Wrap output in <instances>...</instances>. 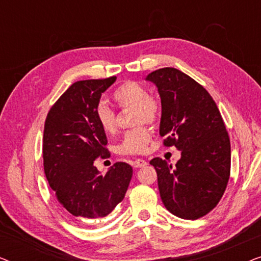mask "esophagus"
Listing matches in <instances>:
<instances>
[{
    "instance_id": "34e87169",
    "label": "esophagus",
    "mask_w": 261,
    "mask_h": 261,
    "mask_svg": "<svg viewBox=\"0 0 261 261\" xmlns=\"http://www.w3.org/2000/svg\"><path fill=\"white\" fill-rule=\"evenodd\" d=\"M146 164H147V163H146V160H144V159H135L134 163H133V166L137 167V169H138V167L145 166Z\"/></svg>"
}]
</instances>
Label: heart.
Instances as JSON below:
<instances>
[{
    "instance_id": "1",
    "label": "heart",
    "mask_w": 261,
    "mask_h": 261,
    "mask_svg": "<svg viewBox=\"0 0 261 261\" xmlns=\"http://www.w3.org/2000/svg\"><path fill=\"white\" fill-rule=\"evenodd\" d=\"M113 98L121 108H133V123H154L159 120L162 105L155 96L149 95L147 88L134 81H127L115 89ZM95 117L105 133H114L116 129V117L114 110L105 102H99L95 108ZM152 132L146 124H139L126 132L117 145L120 154H140L147 148Z\"/></svg>"
}]
</instances>
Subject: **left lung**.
I'll return each mask as SVG.
<instances>
[{"mask_svg":"<svg viewBox=\"0 0 261 261\" xmlns=\"http://www.w3.org/2000/svg\"><path fill=\"white\" fill-rule=\"evenodd\" d=\"M162 99L159 134L164 145L176 146V166L153 158L160 197L180 219L197 220L215 208L230 174V141L215 101L201 84L174 67L146 77Z\"/></svg>","mask_w":261,"mask_h":261,"instance_id":"8db88e82","label":"left lung"}]
</instances>
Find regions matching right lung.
Masks as SVG:
<instances>
[{
	"label": "right lung",
	"mask_w": 261,
	"mask_h": 261,
	"mask_svg": "<svg viewBox=\"0 0 261 261\" xmlns=\"http://www.w3.org/2000/svg\"><path fill=\"white\" fill-rule=\"evenodd\" d=\"M115 81L113 76L76 82L52 106L45 121L46 178L60 205L77 219H97L112 213L133 176L127 163H115L106 174L94 166L98 156H110L95 108Z\"/></svg>",
	"instance_id": "1"
}]
</instances>
